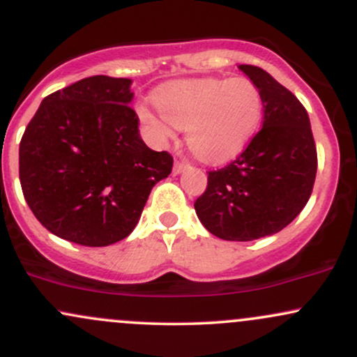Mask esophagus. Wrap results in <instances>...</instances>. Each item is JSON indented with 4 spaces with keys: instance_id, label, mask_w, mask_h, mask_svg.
Segmentation results:
<instances>
[{
    "instance_id": "1",
    "label": "esophagus",
    "mask_w": 357,
    "mask_h": 357,
    "mask_svg": "<svg viewBox=\"0 0 357 357\" xmlns=\"http://www.w3.org/2000/svg\"><path fill=\"white\" fill-rule=\"evenodd\" d=\"M188 167H190V166H188L186 162H179V161H176V162H174V167H173V174H174V176L181 174L184 169H188Z\"/></svg>"
}]
</instances>
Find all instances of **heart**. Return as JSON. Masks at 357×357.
<instances>
[{
    "mask_svg": "<svg viewBox=\"0 0 357 357\" xmlns=\"http://www.w3.org/2000/svg\"><path fill=\"white\" fill-rule=\"evenodd\" d=\"M155 107L137 105V117L155 146L186 130L192 153L210 165L236 158L255 137L264 116L260 90L252 80L191 79L158 89Z\"/></svg>",
    "mask_w": 357,
    "mask_h": 357,
    "instance_id": "b5f03b06",
    "label": "heart"
}]
</instances>
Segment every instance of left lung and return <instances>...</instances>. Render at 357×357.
I'll list each match as a JSON object with an SVG mask.
<instances>
[{
  "mask_svg": "<svg viewBox=\"0 0 357 357\" xmlns=\"http://www.w3.org/2000/svg\"><path fill=\"white\" fill-rule=\"evenodd\" d=\"M240 70L260 90L264 126L236 161L208 173L195 210L221 240L252 241L284 230L304 210L317 173V151L304 105L253 65Z\"/></svg>",
  "mask_w": 357,
  "mask_h": 357,
  "instance_id": "obj_1",
  "label": "left lung"
}]
</instances>
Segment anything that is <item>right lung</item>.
<instances>
[{
	"instance_id": "obj_1",
	"label": "right lung",
	"mask_w": 357,
	"mask_h": 357,
	"mask_svg": "<svg viewBox=\"0 0 357 357\" xmlns=\"http://www.w3.org/2000/svg\"><path fill=\"white\" fill-rule=\"evenodd\" d=\"M130 79L93 75L45 97L20 142V183L60 238L107 247L136 228L173 158L149 149L129 104Z\"/></svg>"
}]
</instances>
